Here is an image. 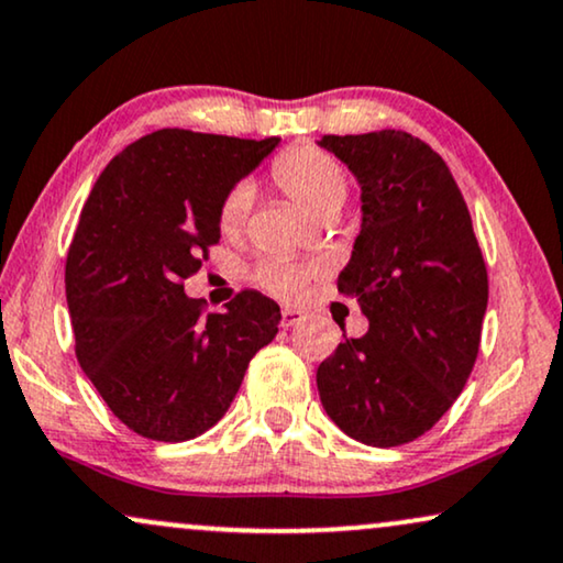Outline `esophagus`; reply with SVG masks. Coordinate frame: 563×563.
Instances as JSON below:
<instances>
[{"label":"esophagus","instance_id":"esophagus-1","mask_svg":"<svg viewBox=\"0 0 563 563\" xmlns=\"http://www.w3.org/2000/svg\"><path fill=\"white\" fill-rule=\"evenodd\" d=\"M303 319H306L303 309H296V306H286V309H283V327H294L298 322H303Z\"/></svg>","mask_w":563,"mask_h":563}]
</instances>
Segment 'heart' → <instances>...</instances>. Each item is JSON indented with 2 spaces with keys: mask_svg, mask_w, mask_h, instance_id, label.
Instances as JSON below:
<instances>
[{
  "mask_svg": "<svg viewBox=\"0 0 563 563\" xmlns=\"http://www.w3.org/2000/svg\"><path fill=\"white\" fill-rule=\"evenodd\" d=\"M273 181L280 187L290 199H296L303 210L311 216H322L324 210L340 208L347 195V179L340 163L330 153L319 147L303 145L290 147L280 158L273 163ZM252 208V191L244 184L233 187L223 197L218 208V229L225 236H233L244 229L246 212ZM257 283L275 296H296L303 288L309 269L296 265V262L273 257L265 260L257 267Z\"/></svg>",
  "mask_w": 563,
  "mask_h": 563,
  "instance_id": "obj_1",
  "label": "heart"
}]
</instances>
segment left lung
<instances>
[{"label":"left lung","mask_w":563,"mask_h":563,"mask_svg":"<svg viewBox=\"0 0 563 563\" xmlns=\"http://www.w3.org/2000/svg\"><path fill=\"white\" fill-rule=\"evenodd\" d=\"M361 187V233L338 290L368 319L317 368L319 400L368 446L418 439L452 408L478 358L488 273L450 168L400 130L324 134Z\"/></svg>","instance_id":"8db88e82"}]
</instances>
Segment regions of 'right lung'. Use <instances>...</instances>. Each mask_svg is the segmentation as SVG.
Wrapping results in <instances>:
<instances>
[{
  "instance_id": "obj_1",
  "label": "right lung",
  "mask_w": 563,
  "mask_h": 563,
  "mask_svg": "<svg viewBox=\"0 0 563 563\" xmlns=\"http://www.w3.org/2000/svg\"><path fill=\"white\" fill-rule=\"evenodd\" d=\"M277 142L158 130L124 147L85 202L64 269L75 353L140 437L187 441L212 429L277 334L280 306L260 290H241L223 314H202L184 294L218 244L223 197Z\"/></svg>"
}]
</instances>
